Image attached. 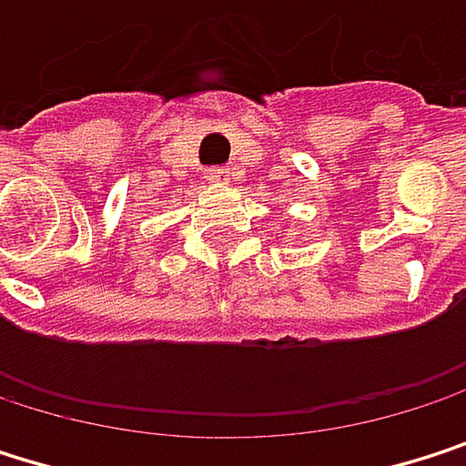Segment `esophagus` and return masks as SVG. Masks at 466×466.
<instances>
[{
    "instance_id": "34e87169",
    "label": "esophagus",
    "mask_w": 466,
    "mask_h": 466,
    "mask_svg": "<svg viewBox=\"0 0 466 466\" xmlns=\"http://www.w3.org/2000/svg\"><path fill=\"white\" fill-rule=\"evenodd\" d=\"M206 178H208L211 184H228V181H230L228 170H208V173H206Z\"/></svg>"
}]
</instances>
